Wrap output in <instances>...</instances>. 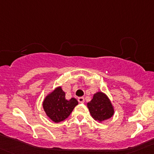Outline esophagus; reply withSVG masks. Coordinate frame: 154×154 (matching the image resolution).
I'll return each mask as SVG.
<instances>
[{"label":"esophagus","instance_id":"obj_1","mask_svg":"<svg viewBox=\"0 0 154 154\" xmlns=\"http://www.w3.org/2000/svg\"><path fill=\"white\" fill-rule=\"evenodd\" d=\"M78 101H79V103H83L85 102V99H84V97H79L78 98Z\"/></svg>","mask_w":154,"mask_h":154}]
</instances>
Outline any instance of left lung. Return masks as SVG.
I'll list each match as a JSON object with an SVG mask.
<instances>
[{"mask_svg":"<svg viewBox=\"0 0 154 154\" xmlns=\"http://www.w3.org/2000/svg\"><path fill=\"white\" fill-rule=\"evenodd\" d=\"M87 106L93 119L100 122L110 119L114 114V109L109 99L102 92L94 94L92 100L87 103Z\"/></svg>","mask_w":154,"mask_h":154,"instance_id":"left-lung-1","label":"left lung"}]
</instances>
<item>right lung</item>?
<instances>
[{"mask_svg":"<svg viewBox=\"0 0 154 154\" xmlns=\"http://www.w3.org/2000/svg\"><path fill=\"white\" fill-rule=\"evenodd\" d=\"M77 104L78 102L74 97L66 100V93L58 87L45 97L43 108L53 122L59 123L67 119Z\"/></svg>","mask_w":154,"mask_h":154,"instance_id":"obj_1","label":"right lung"}]
</instances>
